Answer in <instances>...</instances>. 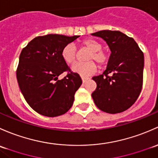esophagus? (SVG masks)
<instances>
[{"label":"esophagus","mask_w":158,"mask_h":158,"mask_svg":"<svg viewBox=\"0 0 158 158\" xmlns=\"http://www.w3.org/2000/svg\"><path fill=\"white\" fill-rule=\"evenodd\" d=\"M81 79H82V81L83 83H85L86 81H87V80L88 79L87 77H81Z\"/></svg>","instance_id":"esophagus-1"}]
</instances>
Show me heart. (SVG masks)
<instances>
[{
  "label": "heart",
  "mask_w": 158,
  "mask_h": 158,
  "mask_svg": "<svg viewBox=\"0 0 158 158\" xmlns=\"http://www.w3.org/2000/svg\"><path fill=\"white\" fill-rule=\"evenodd\" d=\"M83 48L90 51L87 56V62L77 63L71 69L74 73L80 74L82 77H88L94 74L97 69V66L94 61L99 64L100 67H104L109 61V54L106 52L102 50L103 45L94 39L88 38L84 40L81 43ZM61 58L68 64H72L77 60V49L72 44L65 45L61 50Z\"/></svg>",
  "instance_id": "obj_1"
}]
</instances>
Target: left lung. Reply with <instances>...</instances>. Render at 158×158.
<instances>
[{"label":"left lung","mask_w":158,"mask_h":158,"mask_svg":"<svg viewBox=\"0 0 158 158\" xmlns=\"http://www.w3.org/2000/svg\"><path fill=\"white\" fill-rule=\"evenodd\" d=\"M92 35L103 39L111 50L106 69L93 77L97 85L92 93L94 103L112 114L126 111L142 89L144 54L134 39L120 31L101 30Z\"/></svg>","instance_id":"1"}]
</instances>
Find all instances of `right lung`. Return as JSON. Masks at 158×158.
I'll use <instances>...</instances> for the list:
<instances>
[{
  "mask_svg": "<svg viewBox=\"0 0 158 158\" xmlns=\"http://www.w3.org/2000/svg\"><path fill=\"white\" fill-rule=\"evenodd\" d=\"M78 37L48 34L35 37L23 48L17 69V82L26 101L40 114L58 116L72 106L82 80L71 71L61 53ZM64 72H68L67 75L58 80Z\"/></svg>",
  "mask_w": 158,
  "mask_h": 158,
  "instance_id": "add662e5",
  "label": "right lung"
}]
</instances>
